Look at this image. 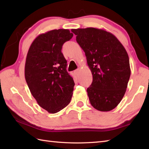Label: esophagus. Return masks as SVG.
I'll use <instances>...</instances> for the list:
<instances>
[{
	"label": "esophagus",
	"mask_w": 149,
	"mask_h": 149,
	"mask_svg": "<svg viewBox=\"0 0 149 149\" xmlns=\"http://www.w3.org/2000/svg\"><path fill=\"white\" fill-rule=\"evenodd\" d=\"M80 69H77V70H75L74 71V74H75V75H77V76H78L79 75V74H80Z\"/></svg>",
	"instance_id": "1"
}]
</instances>
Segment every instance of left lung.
Instances as JSON below:
<instances>
[{
  "label": "left lung",
  "mask_w": 149,
  "mask_h": 149,
  "mask_svg": "<svg viewBox=\"0 0 149 149\" xmlns=\"http://www.w3.org/2000/svg\"><path fill=\"white\" fill-rule=\"evenodd\" d=\"M84 50L93 81L87 93L90 103L100 111H109L124 96L131 75L127 52L107 31L88 27L72 29Z\"/></svg>",
  "instance_id": "1"
}]
</instances>
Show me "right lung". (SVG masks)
Masks as SVG:
<instances>
[{
    "label": "right lung",
    "instance_id": "right-lung-1",
    "mask_svg": "<svg viewBox=\"0 0 149 149\" xmlns=\"http://www.w3.org/2000/svg\"><path fill=\"white\" fill-rule=\"evenodd\" d=\"M72 36L68 29L50 31L38 36L28 50L26 81L39 106L50 113L65 108L72 99L75 83L61 49Z\"/></svg>",
    "mask_w": 149,
    "mask_h": 149
}]
</instances>
